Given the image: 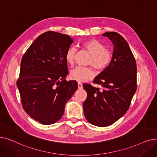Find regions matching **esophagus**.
<instances>
[{
	"label": "esophagus",
	"instance_id": "1",
	"mask_svg": "<svg viewBox=\"0 0 157 157\" xmlns=\"http://www.w3.org/2000/svg\"><path fill=\"white\" fill-rule=\"evenodd\" d=\"M78 86L79 89H81V88H83V85L81 84V83H78Z\"/></svg>",
	"mask_w": 157,
	"mask_h": 157
}]
</instances>
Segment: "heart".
I'll return each instance as SVG.
<instances>
[{"label": "heart", "mask_w": 157, "mask_h": 157, "mask_svg": "<svg viewBox=\"0 0 157 157\" xmlns=\"http://www.w3.org/2000/svg\"><path fill=\"white\" fill-rule=\"evenodd\" d=\"M81 45L90 55L88 64L91 65L95 69L102 71L110 64L112 60V53L106 49L105 45L99 41L94 39L88 40L83 42ZM76 49L74 47L68 49L65 54V59L68 63L73 64ZM94 76V72L90 67H78L71 72V78L78 82H84L92 79Z\"/></svg>", "instance_id": "1"}]
</instances>
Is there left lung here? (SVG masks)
Instances as JSON below:
<instances>
[{"label": "left lung", "instance_id": "1", "mask_svg": "<svg viewBox=\"0 0 157 157\" xmlns=\"http://www.w3.org/2000/svg\"><path fill=\"white\" fill-rule=\"evenodd\" d=\"M113 45L112 60L94 78L101 88L84 84L87 98L83 103L85 118L90 124L105 127L126 113L137 90V65L126 40L116 32L103 34Z\"/></svg>", "mask_w": 157, "mask_h": 157}]
</instances>
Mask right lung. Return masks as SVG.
<instances>
[{
	"mask_svg": "<svg viewBox=\"0 0 157 157\" xmlns=\"http://www.w3.org/2000/svg\"><path fill=\"white\" fill-rule=\"evenodd\" d=\"M74 40L69 35L47 31L26 51L17 85L24 110L40 123L49 125L62 117L67 102L78 89L67 81L65 54Z\"/></svg>",
	"mask_w": 157,
	"mask_h": 157,
	"instance_id": "1",
	"label": "right lung"
}]
</instances>
